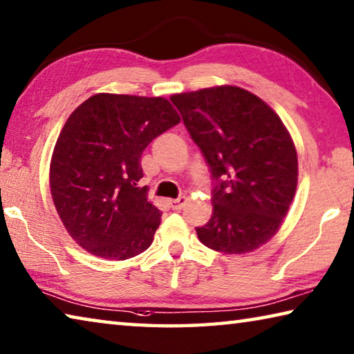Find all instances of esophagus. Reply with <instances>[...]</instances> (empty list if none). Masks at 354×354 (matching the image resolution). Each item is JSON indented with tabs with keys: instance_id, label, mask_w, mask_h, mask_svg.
Instances as JSON below:
<instances>
[{
	"instance_id": "esophagus-1",
	"label": "esophagus",
	"mask_w": 354,
	"mask_h": 354,
	"mask_svg": "<svg viewBox=\"0 0 354 354\" xmlns=\"http://www.w3.org/2000/svg\"><path fill=\"white\" fill-rule=\"evenodd\" d=\"M185 203H187V198H185V196H179V198L170 200V206L171 209H175V211H179V209H183L185 206Z\"/></svg>"
}]
</instances>
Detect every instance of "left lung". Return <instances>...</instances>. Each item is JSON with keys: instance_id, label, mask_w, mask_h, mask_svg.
<instances>
[{"instance_id": "left-lung-1", "label": "left lung", "mask_w": 354, "mask_h": 354, "mask_svg": "<svg viewBox=\"0 0 354 354\" xmlns=\"http://www.w3.org/2000/svg\"><path fill=\"white\" fill-rule=\"evenodd\" d=\"M170 100L217 181L212 217L196 227L200 242L226 254L266 245L289 212L298 183L297 149L278 113L236 86Z\"/></svg>"}]
</instances>
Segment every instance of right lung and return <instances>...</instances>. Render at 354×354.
I'll list each match as a JSON object with an SVG mask.
<instances>
[{"label":"right lung","instance_id":"add662e5","mask_svg":"<svg viewBox=\"0 0 354 354\" xmlns=\"http://www.w3.org/2000/svg\"><path fill=\"white\" fill-rule=\"evenodd\" d=\"M181 122L162 97L97 93L71 112L53 149L50 189L59 218L87 253L124 261L145 251L160 225L140 158Z\"/></svg>","mask_w":354,"mask_h":354}]
</instances>
